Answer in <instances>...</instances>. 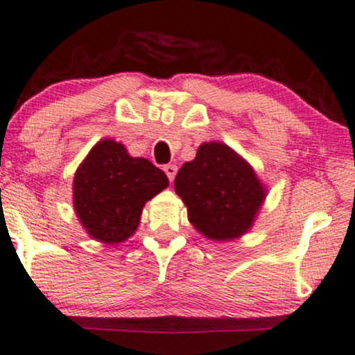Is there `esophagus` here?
Masks as SVG:
<instances>
[{
  "instance_id": "1",
  "label": "esophagus",
  "mask_w": 355,
  "mask_h": 355,
  "mask_svg": "<svg viewBox=\"0 0 355 355\" xmlns=\"http://www.w3.org/2000/svg\"><path fill=\"white\" fill-rule=\"evenodd\" d=\"M163 171L166 173V176H168L169 181L173 182V179H174V176H176V173H178V166L176 165H165V166H163Z\"/></svg>"
}]
</instances>
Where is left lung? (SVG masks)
<instances>
[{"mask_svg": "<svg viewBox=\"0 0 355 355\" xmlns=\"http://www.w3.org/2000/svg\"><path fill=\"white\" fill-rule=\"evenodd\" d=\"M174 190L193 227L218 241L248 232L266 198L254 169L223 142H203L178 171Z\"/></svg>", "mask_w": 355, "mask_h": 355, "instance_id": "1", "label": "left lung"}]
</instances>
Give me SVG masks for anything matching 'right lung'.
<instances>
[{
  "label": "right lung",
  "instance_id": "obj_1",
  "mask_svg": "<svg viewBox=\"0 0 355 355\" xmlns=\"http://www.w3.org/2000/svg\"><path fill=\"white\" fill-rule=\"evenodd\" d=\"M168 178L125 146L102 139L73 179V208L86 232L102 243H121L136 232L146 202L168 187Z\"/></svg>",
  "mask_w": 355,
  "mask_h": 355
}]
</instances>
